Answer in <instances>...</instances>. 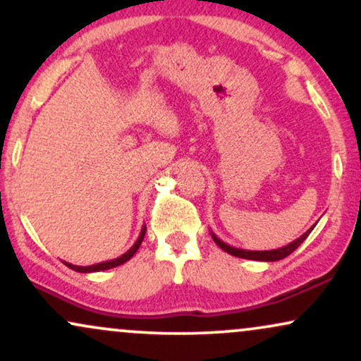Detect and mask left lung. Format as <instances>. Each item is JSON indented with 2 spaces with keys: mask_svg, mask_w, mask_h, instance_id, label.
Instances as JSON below:
<instances>
[{
  "mask_svg": "<svg viewBox=\"0 0 361 361\" xmlns=\"http://www.w3.org/2000/svg\"><path fill=\"white\" fill-rule=\"evenodd\" d=\"M315 227V226H313ZM313 227L308 228V231L303 233V235H300L297 238V240L290 242L288 245L285 247H280V249H274V250H245V249H237V247H232L228 245V243H226L224 240H221L215 233L210 231V235H212L214 242L217 243L219 247L224 252H227V254H231L233 257H238V259H247V260H259V262H277V260H282L285 259V257H288L292 252L297 249L300 243L305 240V238L310 235V232L313 231Z\"/></svg>",
  "mask_w": 361,
  "mask_h": 361,
  "instance_id": "obj_1",
  "label": "left lung"
}]
</instances>
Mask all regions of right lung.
<instances>
[{
  "label": "right lung",
  "mask_w": 361,
  "mask_h": 361,
  "mask_svg": "<svg viewBox=\"0 0 361 361\" xmlns=\"http://www.w3.org/2000/svg\"><path fill=\"white\" fill-rule=\"evenodd\" d=\"M144 235H146V224H144L142 228H140V233L137 237V240L134 242V245L130 247V249L126 252V254H123L121 257H118V259H112V260H106V262H101V264H94V265H87V267H81V265H73L69 264V262H64V265H68L69 269L76 270V272H81V274H91V272H101V270H107V269H114V267L118 265H123L128 262L129 259H133L135 252L139 250L140 243H142L144 240Z\"/></svg>",
  "instance_id": "obj_1"
}]
</instances>
